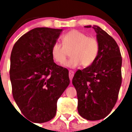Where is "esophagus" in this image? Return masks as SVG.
<instances>
[{
	"label": "esophagus",
	"instance_id": "1",
	"mask_svg": "<svg viewBox=\"0 0 132 132\" xmlns=\"http://www.w3.org/2000/svg\"><path fill=\"white\" fill-rule=\"evenodd\" d=\"M69 76L70 80H72L73 76H74V72L73 71H71V70H70L69 72Z\"/></svg>",
	"mask_w": 132,
	"mask_h": 132
}]
</instances>
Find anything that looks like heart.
I'll return each mask as SVG.
<instances>
[{"mask_svg": "<svg viewBox=\"0 0 132 132\" xmlns=\"http://www.w3.org/2000/svg\"><path fill=\"white\" fill-rule=\"evenodd\" d=\"M63 45L55 42L52 45L51 54L54 61L58 64L65 62L71 51V57L64 63L68 68H75L79 65L87 67L91 65L96 60L99 52V44L97 39L81 31L73 30L62 37Z\"/></svg>", "mask_w": 132, "mask_h": 132, "instance_id": "b5f03b06", "label": "heart"}]
</instances>
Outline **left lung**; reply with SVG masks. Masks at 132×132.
Segmentation results:
<instances>
[{
	"label": "left lung",
	"mask_w": 132,
	"mask_h": 132,
	"mask_svg": "<svg viewBox=\"0 0 132 132\" xmlns=\"http://www.w3.org/2000/svg\"><path fill=\"white\" fill-rule=\"evenodd\" d=\"M99 52L94 62L78 70L72 80L77 90L78 112L88 120L104 118L112 111L122 83V57L118 45L111 36L96 25Z\"/></svg>",
	"instance_id": "8db88e82"
}]
</instances>
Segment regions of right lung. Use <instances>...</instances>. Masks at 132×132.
I'll return each mask as SVG.
<instances>
[{"label": "right lung", "mask_w": 132, "mask_h": 132, "mask_svg": "<svg viewBox=\"0 0 132 132\" xmlns=\"http://www.w3.org/2000/svg\"><path fill=\"white\" fill-rule=\"evenodd\" d=\"M61 31L32 29L12 50L10 78L14 99L24 116L36 123L54 117L57 100L69 85L68 70L56 65L51 54Z\"/></svg>", "instance_id": "1"}]
</instances>
